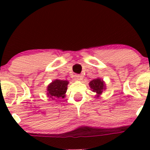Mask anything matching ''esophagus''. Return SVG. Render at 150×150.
Wrapping results in <instances>:
<instances>
[{
	"label": "esophagus",
	"mask_w": 150,
	"mask_h": 150,
	"mask_svg": "<svg viewBox=\"0 0 150 150\" xmlns=\"http://www.w3.org/2000/svg\"><path fill=\"white\" fill-rule=\"evenodd\" d=\"M82 76H81V75H75V76H74V80L75 81H81V79H82Z\"/></svg>",
	"instance_id": "esophagus-1"
}]
</instances>
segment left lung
Masks as SVG:
<instances>
[{
  "instance_id": "left-lung-1",
  "label": "left lung",
  "mask_w": 150,
  "mask_h": 150,
  "mask_svg": "<svg viewBox=\"0 0 150 150\" xmlns=\"http://www.w3.org/2000/svg\"><path fill=\"white\" fill-rule=\"evenodd\" d=\"M89 86H90L91 88L92 89V91L96 93L97 97H99V95L102 94L103 91L106 88L104 81L102 80L99 79V78L93 79V81H91L89 83Z\"/></svg>"
}]
</instances>
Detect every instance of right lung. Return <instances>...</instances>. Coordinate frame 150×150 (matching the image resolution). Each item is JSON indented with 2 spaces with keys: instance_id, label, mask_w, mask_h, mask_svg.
<instances>
[{
  "instance_id": "add662e5",
  "label": "right lung",
  "mask_w": 150,
  "mask_h": 150,
  "mask_svg": "<svg viewBox=\"0 0 150 150\" xmlns=\"http://www.w3.org/2000/svg\"><path fill=\"white\" fill-rule=\"evenodd\" d=\"M69 83L67 81L55 80L52 81L47 88V95L51 99L57 100L64 98L67 90V85Z\"/></svg>"
}]
</instances>
